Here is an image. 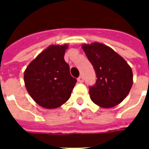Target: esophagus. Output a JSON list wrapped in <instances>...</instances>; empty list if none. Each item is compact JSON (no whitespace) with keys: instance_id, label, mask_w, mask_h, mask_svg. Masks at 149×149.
Masks as SVG:
<instances>
[{"instance_id":"1","label":"esophagus","mask_w":149,"mask_h":149,"mask_svg":"<svg viewBox=\"0 0 149 149\" xmlns=\"http://www.w3.org/2000/svg\"><path fill=\"white\" fill-rule=\"evenodd\" d=\"M78 82H80V83H82L83 81H84V77H82V76H81V77H79L77 79Z\"/></svg>"}]
</instances>
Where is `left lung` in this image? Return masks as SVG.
<instances>
[{
	"mask_svg": "<svg viewBox=\"0 0 149 149\" xmlns=\"http://www.w3.org/2000/svg\"><path fill=\"white\" fill-rule=\"evenodd\" d=\"M82 49L97 77L95 85L89 88L92 101L104 109L121 103L133 83L131 67L121 56L104 44H84Z\"/></svg>",
	"mask_w": 149,
	"mask_h": 149,
	"instance_id": "obj_1",
	"label": "left lung"
}]
</instances>
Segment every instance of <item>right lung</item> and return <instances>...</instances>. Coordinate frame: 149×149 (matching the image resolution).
Here are the masks:
<instances>
[{
	"mask_svg": "<svg viewBox=\"0 0 149 149\" xmlns=\"http://www.w3.org/2000/svg\"><path fill=\"white\" fill-rule=\"evenodd\" d=\"M68 45H52L28 65L24 73L25 88L40 106L52 109L69 99L77 80L70 75L64 59Z\"/></svg>",
	"mask_w": 149,
	"mask_h": 149,
	"instance_id": "1",
	"label": "right lung"
}]
</instances>
